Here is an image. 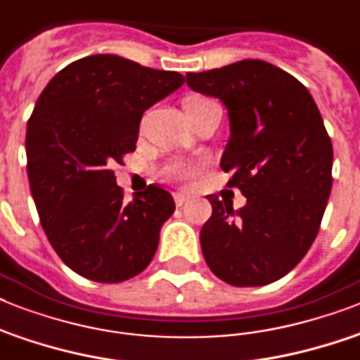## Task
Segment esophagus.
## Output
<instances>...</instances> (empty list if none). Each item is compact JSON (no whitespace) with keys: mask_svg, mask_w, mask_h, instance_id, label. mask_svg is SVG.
<instances>
[{"mask_svg":"<svg viewBox=\"0 0 360 360\" xmlns=\"http://www.w3.org/2000/svg\"><path fill=\"white\" fill-rule=\"evenodd\" d=\"M186 200H188V196H186L185 192H177V194H175V205H177V207H181Z\"/></svg>","mask_w":360,"mask_h":360,"instance_id":"obj_1","label":"esophagus"}]
</instances>
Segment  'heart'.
Segmentation results:
<instances>
[{
  "label": "heart",
  "instance_id": "b5f03b06",
  "mask_svg": "<svg viewBox=\"0 0 360 360\" xmlns=\"http://www.w3.org/2000/svg\"><path fill=\"white\" fill-rule=\"evenodd\" d=\"M205 103H209V98L188 97L185 98V103L183 104H185V110H186V108H194V106H200V104H205ZM162 174L166 175L168 179H186V177H188V168L179 162H172L162 169Z\"/></svg>",
  "mask_w": 360,
  "mask_h": 360
}]
</instances>
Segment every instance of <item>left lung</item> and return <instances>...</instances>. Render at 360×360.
<instances>
[{
	"mask_svg": "<svg viewBox=\"0 0 360 360\" xmlns=\"http://www.w3.org/2000/svg\"><path fill=\"white\" fill-rule=\"evenodd\" d=\"M186 84L226 104L231 138L220 168L246 198L233 211L207 196L213 214L200 231L203 257L226 284H271L304 257L327 207L333 143L321 114L301 82L259 59L188 72Z\"/></svg>",
	"mask_w": 360,
	"mask_h": 360,
	"instance_id": "8db88e82",
	"label": "left lung"
}]
</instances>
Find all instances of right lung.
I'll list each match as a JSON object with an SVG mask.
<instances>
[{
  "label": "right lung",
  "mask_w": 360,
  "mask_h": 360,
  "mask_svg": "<svg viewBox=\"0 0 360 360\" xmlns=\"http://www.w3.org/2000/svg\"><path fill=\"white\" fill-rule=\"evenodd\" d=\"M183 75L97 53L48 82L27 121V177L42 230L61 262L117 284L151 263L174 198L149 185L130 203L114 166L136 149L141 115L183 86Z\"/></svg>",
  "instance_id": "right-lung-1"
}]
</instances>
